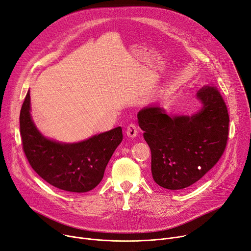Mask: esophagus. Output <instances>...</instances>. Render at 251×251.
<instances>
[{"label":"esophagus","instance_id":"obj_1","mask_svg":"<svg viewBox=\"0 0 251 251\" xmlns=\"http://www.w3.org/2000/svg\"><path fill=\"white\" fill-rule=\"evenodd\" d=\"M126 134H127L128 137H131V138L136 137V135L138 134V130H137L136 125L133 124V123L129 124L126 128Z\"/></svg>","mask_w":251,"mask_h":251}]
</instances>
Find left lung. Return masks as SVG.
Segmentation results:
<instances>
[{
  "label": "left lung",
  "mask_w": 251,
  "mask_h": 251,
  "mask_svg": "<svg viewBox=\"0 0 251 251\" xmlns=\"http://www.w3.org/2000/svg\"><path fill=\"white\" fill-rule=\"evenodd\" d=\"M197 97L203 107L192 117H170L158 107L144 108L137 115L151 151L152 177L164 189L194 185L225 151L229 115L221 93L206 85Z\"/></svg>",
  "instance_id": "8db88e82"
}]
</instances>
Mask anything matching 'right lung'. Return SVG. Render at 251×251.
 <instances>
[{
  "instance_id": "1",
  "label": "right lung",
  "mask_w": 251,
  "mask_h": 251,
  "mask_svg": "<svg viewBox=\"0 0 251 251\" xmlns=\"http://www.w3.org/2000/svg\"><path fill=\"white\" fill-rule=\"evenodd\" d=\"M20 133L31 168L51 186L72 193L89 192L101 182L112 154L123 139L121 127L73 144L45 138L31 119L29 92L20 112Z\"/></svg>"
}]
</instances>
